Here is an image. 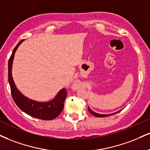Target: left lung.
Returning a JSON list of instances; mask_svg holds the SVG:
<instances>
[{
    "label": "left lung",
    "mask_w": 150,
    "mask_h": 150,
    "mask_svg": "<svg viewBox=\"0 0 150 150\" xmlns=\"http://www.w3.org/2000/svg\"><path fill=\"white\" fill-rule=\"evenodd\" d=\"M88 110H89V112L91 113V115H93V116H95V117H105L110 116V115H113L116 114V113L119 112L122 110H119V111L116 112L112 113V114H108V115H105V114H98V113H96V112H94V111H93L92 110H91V109H90V108H89V107H88Z\"/></svg>",
    "instance_id": "1"
}]
</instances>
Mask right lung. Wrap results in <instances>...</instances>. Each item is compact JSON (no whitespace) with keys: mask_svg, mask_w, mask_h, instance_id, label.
<instances>
[{"mask_svg":"<svg viewBox=\"0 0 150 150\" xmlns=\"http://www.w3.org/2000/svg\"><path fill=\"white\" fill-rule=\"evenodd\" d=\"M23 41V40H21L14 47L8 61V81L12 98L18 107L27 115L42 120H52L59 116L64 109V101L67 94L66 91L65 89H61L54 98L47 102H39L31 100L19 91L12 78V68L14 54Z\"/></svg>","mask_w":150,"mask_h":150,"instance_id":"right-lung-1","label":"right lung"}]
</instances>
